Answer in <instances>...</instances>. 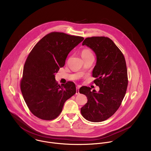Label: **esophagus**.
Instances as JSON below:
<instances>
[{"label": "esophagus", "mask_w": 151, "mask_h": 151, "mask_svg": "<svg viewBox=\"0 0 151 151\" xmlns=\"http://www.w3.org/2000/svg\"><path fill=\"white\" fill-rule=\"evenodd\" d=\"M80 87V86H77L76 87V94H78L80 93H79Z\"/></svg>", "instance_id": "1"}]
</instances>
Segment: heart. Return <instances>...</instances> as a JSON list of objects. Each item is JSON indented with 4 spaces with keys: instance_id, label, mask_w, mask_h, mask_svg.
<instances>
[{
    "instance_id": "b5f03b06",
    "label": "heart",
    "mask_w": 151,
    "mask_h": 151,
    "mask_svg": "<svg viewBox=\"0 0 151 151\" xmlns=\"http://www.w3.org/2000/svg\"><path fill=\"white\" fill-rule=\"evenodd\" d=\"M93 54L91 51L90 50L88 49V48H85L83 49L81 51V56L83 58H86L89 56H92Z\"/></svg>"
}]
</instances>
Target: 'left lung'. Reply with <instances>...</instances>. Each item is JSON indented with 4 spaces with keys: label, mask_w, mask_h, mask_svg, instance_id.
<instances>
[{
    "label": "left lung",
    "mask_w": 151,
    "mask_h": 151,
    "mask_svg": "<svg viewBox=\"0 0 151 151\" xmlns=\"http://www.w3.org/2000/svg\"><path fill=\"white\" fill-rule=\"evenodd\" d=\"M83 45L91 48L97 61L93 70L94 83L99 91L81 87L79 92L86 96L87 103L81 108L82 116L92 122L104 121L119 109L125 96L128 80L124 57L113 41L107 37L87 38Z\"/></svg>",
    "instance_id": "1"
}]
</instances>
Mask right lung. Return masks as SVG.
<instances>
[{"instance_id": "1", "label": "right lung", "mask_w": 151, "mask_h": 151, "mask_svg": "<svg viewBox=\"0 0 151 151\" xmlns=\"http://www.w3.org/2000/svg\"><path fill=\"white\" fill-rule=\"evenodd\" d=\"M83 40L81 37L53 32L43 37L29 53L24 67L21 90L27 106L37 117L55 119L65 101L76 94L73 82L60 86L55 74L64 66L69 52Z\"/></svg>"}]
</instances>
